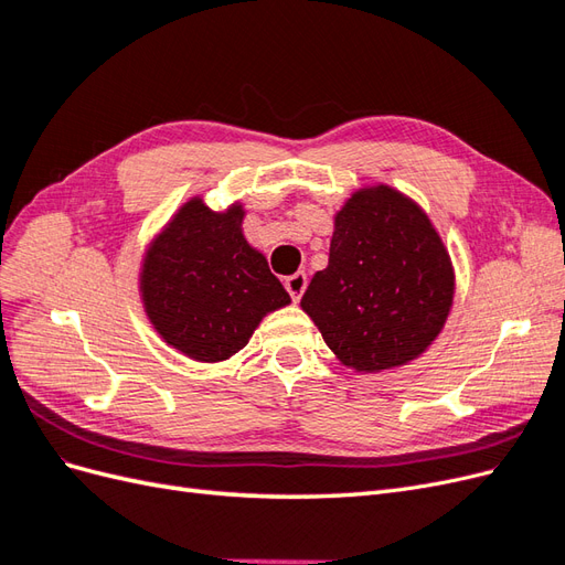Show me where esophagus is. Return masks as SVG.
Segmentation results:
<instances>
[{"mask_svg":"<svg viewBox=\"0 0 565 565\" xmlns=\"http://www.w3.org/2000/svg\"><path fill=\"white\" fill-rule=\"evenodd\" d=\"M306 285H309V278H306V273H303V270H297L295 276L285 278V289H287L289 297H292L295 301H299V299H301Z\"/></svg>","mask_w":565,"mask_h":565,"instance_id":"1","label":"esophagus"}]
</instances>
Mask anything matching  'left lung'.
<instances>
[{"label": "left lung", "mask_w": 565, "mask_h": 565, "mask_svg": "<svg viewBox=\"0 0 565 565\" xmlns=\"http://www.w3.org/2000/svg\"><path fill=\"white\" fill-rule=\"evenodd\" d=\"M450 256L417 204L388 185L358 191L334 216L328 268L301 297L337 358L380 372L417 358L446 324Z\"/></svg>", "instance_id": "1"}]
</instances>
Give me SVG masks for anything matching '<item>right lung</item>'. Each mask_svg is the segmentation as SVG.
Returning <instances> with one entry per match:
<instances>
[{"instance_id":"1","label":"right lung","mask_w":565,"mask_h":565,"mask_svg":"<svg viewBox=\"0 0 565 565\" xmlns=\"http://www.w3.org/2000/svg\"><path fill=\"white\" fill-rule=\"evenodd\" d=\"M243 207L214 214L200 198L179 210L146 254V313L167 344L202 363L241 351L256 324L289 303L266 256L247 245Z\"/></svg>"}]
</instances>
